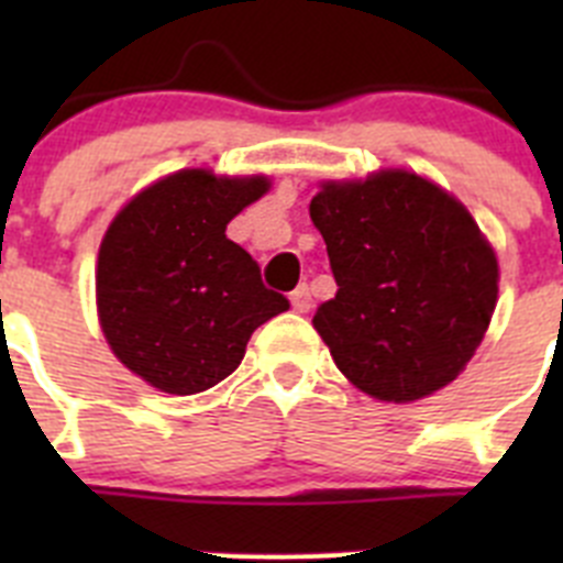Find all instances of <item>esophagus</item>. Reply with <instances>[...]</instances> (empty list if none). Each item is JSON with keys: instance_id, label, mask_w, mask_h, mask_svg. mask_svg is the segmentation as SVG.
<instances>
[{"instance_id": "obj_1", "label": "esophagus", "mask_w": 563, "mask_h": 563, "mask_svg": "<svg viewBox=\"0 0 563 563\" xmlns=\"http://www.w3.org/2000/svg\"><path fill=\"white\" fill-rule=\"evenodd\" d=\"M290 305L296 312H307L312 307V292L307 285H298L296 290L290 292Z\"/></svg>"}]
</instances>
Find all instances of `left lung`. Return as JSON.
I'll return each mask as SVG.
<instances>
[{
    "label": "left lung",
    "instance_id": "8db88e82",
    "mask_svg": "<svg viewBox=\"0 0 563 563\" xmlns=\"http://www.w3.org/2000/svg\"><path fill=\"white\" fill-rule=\"evenodd\" d=\"M335 298L312 316L338 369L386 402L456 380L485 338L499 262L456 197L406 168L330 180L310 202Z\"/></svg>",
    "mask_w": 563,
    "mask_h": 563
}]
</instances>
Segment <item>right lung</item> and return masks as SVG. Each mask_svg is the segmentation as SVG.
<instances>
[{
	"label": "right lung",
	"instance_id": "right-lung-1",
	"mask_svg": "<svg viewBox=\"0 0 563 563\" xmlns=\"http://www.w3.org/2000/svg\"><path fill=\"white\" fill-rule=\"evenodd\" d=\"M271 188L262 174L183 168L143 188L98 251V318L114 357L168 391L197 395L236 369L253 330L290 307L262 285L228 222Z\"/></svg>",
	"mask_w": 563,
	"mask_h": 563
}]
</instances>
